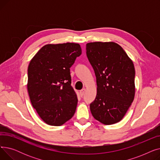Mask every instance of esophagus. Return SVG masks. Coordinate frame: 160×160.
I'll use <instances>...</instances> for the list:
<instances>
[{
	"label": "esophagus",
	"mask_w": 160,
	"mask_h": 160,
	"mask_svg": "<svg viewBox=\"0 0 160 160\" xmlns=\"http://www.w3.org/2000/svg\"><path fill=\"white\" fill-rule=\"evenodd\" d=\"M85 92H86V89L85 88H83L81 91H80V96L83 97V95H84V93H85Z\"/></svg>",
	"instance_id": "obj_1"
}]
</instances>
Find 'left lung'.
I'll return each mask as SVG.
<instances>
[{
    "label": "left lung",
    "mask_w": 160,
    "mask_h": 160,
    "mask_svg": "<svg viewBox=\"0 0 160 160\" xmlns=\"http://www.w3.org/2000/svg\"><path fill=\"white\" fill-rule=\"evenodd\" d=\"M86 54L97 79V93L90 110L94 118L113 124L124 117L135 96V68L123 48L114 42L86 44Z\"/></svg>",
    "instance_id": "obj_1"
}]
</instances>
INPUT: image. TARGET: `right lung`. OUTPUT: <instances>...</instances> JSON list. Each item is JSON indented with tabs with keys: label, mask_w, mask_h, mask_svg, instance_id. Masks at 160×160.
Instances as JSON below:
<instances>
[{
	"label": "right lung",
	"mask_w": 160,
	"mask_h": 160,
	"mask_svg": "<svg viewBox=\"0 0 160 160\" xmlns=\"http://www.w3.org/2000/svg\"><path fill=\"white\" fill-rule=\"evenodd\" d=\"M82 54L78 43L48 44L28 67L27 89L33 108L47 124L61 126L74 115L78 103L70 68Z\"/></svg>",
	"instance_id": "add662e5"
}]
</instances>
